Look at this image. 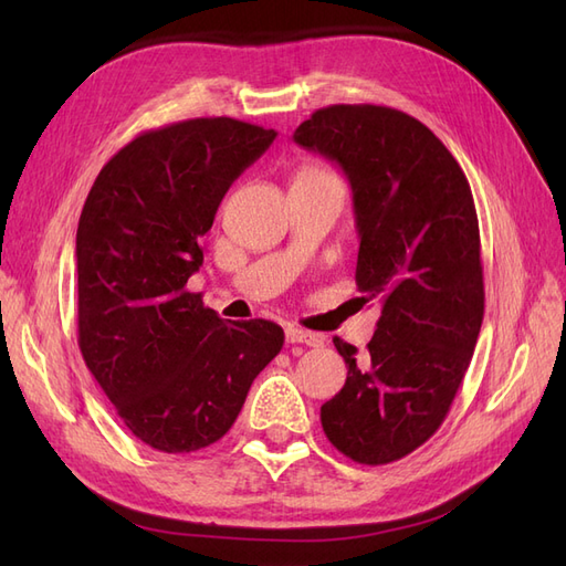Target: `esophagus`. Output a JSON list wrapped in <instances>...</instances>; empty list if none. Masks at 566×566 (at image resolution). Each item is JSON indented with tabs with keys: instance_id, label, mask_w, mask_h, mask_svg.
<instances>
[{
	"instance_id": "obj_1",
	"label": "esophagus",
	"mask_w": 566,
	"mask_h": 566,
	"mask_svg": "<svg viewBox=\"0 0 566 566\" xmlns=\"http://www.w3.org/2000/svg\"><path fill=\"white\" fill-rule=\"evenodd\" d=\"M285 339L293 342V345H306V347H321L323 345V337L310 331H302V328H287L285 331Z\"/></svg>"
}]
</instances>
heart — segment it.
I'll list each match as a JSON object with an SVG mask.
<instances>
[{"label":"heart","mask_w":566,"mask_h":566,"mask_svg":"<svg viewBox=\"0 0 566 566\" xmlns=\"http://www.w3.org/2000/svg\"><path fill=\"white\" fill-rule=\"evenodd\" d=\"M302 175H328V172H323V169H316V167H312V169H304Z\"/></svg>","instance_id":"heart-1"}]
</instances>
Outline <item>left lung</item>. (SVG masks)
<instances>
[{
	"label": "left lung",
	"instance_id": "left-lung-1",
	"mask_svg": "<svg viewBox=\"0 0 566 566\" xmlns=\"http://www.w3.org/2000/svg\"><path fill=\"white\" fill-rule=\"evenodd\" d=\"M293 139L347 175L356 285L382 304L368 352L333 337L349 370L321 406L323 432L347 458L387 465L439 430L472 361L484 318L474 198L449 148L401 111L328 106Z\"/></svg>",
	"mask_w": 566,
	"mask_h": 566
}]
</instances>
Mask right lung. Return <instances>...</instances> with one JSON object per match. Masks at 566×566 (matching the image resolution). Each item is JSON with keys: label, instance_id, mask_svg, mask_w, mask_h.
<instances>
[{"label": "right lung", "instance_id": "obj_1", "mask_svg": "<svg viewBox=\"0 0 566 566\" xmlns=\"http://www.w3.org/2000/svg\"><path fill=\"white\" fill-rule=\"evenodd\" d=\"M276 139L193 117L132 139L101 169L77 224V345L127 430L165 453L224 437L283 347L264 318L227 323L186 283L221 198Z\"/></svg>", "mask_w": 566, "mask_h": 566}]
</instances>
